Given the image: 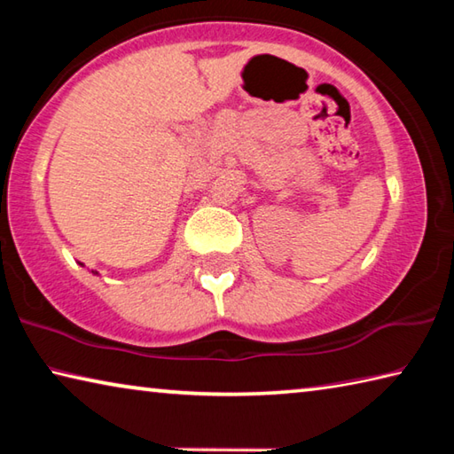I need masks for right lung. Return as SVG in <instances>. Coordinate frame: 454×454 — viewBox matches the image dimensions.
Here are the masks:
<instances>
[{
    "label": "right lung",
    "mask_w": 454,
    "mask_h": 454,
    "mask_svg": "<svg viewBox=\"0 0 454 454\" xmlns=\"http://www.w3.org/2000/svg\"><path fill=\"white\" fill-rule=\"evenodd\" d=\"M91 272H94V270H91ZM94 274H98V272H94Z\"/></svg>",
    "instance_id": "obj_1"
}]
</instances>
